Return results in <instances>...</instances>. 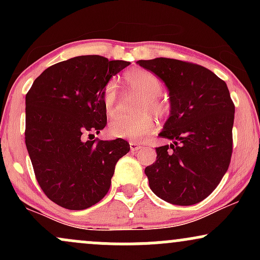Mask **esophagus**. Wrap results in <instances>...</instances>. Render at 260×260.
I'll return each instance as SVG.
<instances>
[{
	"mask_svg": "<svg viewBox=\"0 0 260 260\" xmlns=\"http://www.w3.org/2000/svg\"><path fill=\"white\" fill-rule=\"evenodd\" d=\"M142 148V145L139 144V143H137V142H131L129 143V149H131V151H137L138 150V149H140Z\"/></svg>",
	"mask_w": 260,
	"mask_h": 260,
	"instance_id": "34e87169",
	"label": "esophagus"
}]
</instances>
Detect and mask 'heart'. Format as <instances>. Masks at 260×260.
<instances>
[{
  "label": "heart",
  "instance_id": "heart-1",
  "mask_svg": "<svg viewBox=\"0 0 260 260\" xmlns=\"http://www.w3.org/2000/svg\"><path fill=\"white\" fill-rule=\"evenodd\" d=\"M126 80L131 89L145 98V101H143L140 105V112L151 111L155 115H161L164 112V106L157 100L162 90V84L154 73L142 68H136L126 74ZM116 98H117L116 83L109 82L103 92V104L107 115L112 113ZM153 131L154 121L149 115H142L138 117L118 116L113 118L109 124V132L115 138L140 140L148 134L153 133Z\"/></svg>",
  "mask_w": 260,
  "mask_h": 260
}]
</instances>
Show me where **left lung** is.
I'll return each mask as SVG.
<instances>
[{
  "mask_svg": "<svg viewBox=\"0 0 260 260\" xmlns=\"http://www.w3.org/2000/svg\"><path fill=\"white\" fill-rule=\"evenodd\" d=\"M169 90L170 115L159 133L172 140L156 148L145 168L150 189L175 205H193L213 192L232 154L235 105L228 85L208 68L174 58L140 59Z\"/></svg>",
  "mask_w": 260,
  "mask_h": 260,
  "instance_id": "left-lung-1",
  "label": "left lung"
}]
</instances>
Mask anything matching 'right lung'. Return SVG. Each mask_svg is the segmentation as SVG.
Here are the masks:
<instances>
[{"label": "right lung", "mask_w": 260, "mask_h": 260, "mask_svg": "<svg viewBox=\"0 0 260 260\" xmlns=\"http://www.w3.org/2000/svg\"><path fill=\"white\" fill-rule=\"evenodd\" d=\"M128 64L77 56L45 70L26 94V149L41 189L59 207L83 210L100 202L129 151L122 138L85 139L105 128L104 89Z\"/></svg>", "instance_id": "obj_1"}]
</instances>
